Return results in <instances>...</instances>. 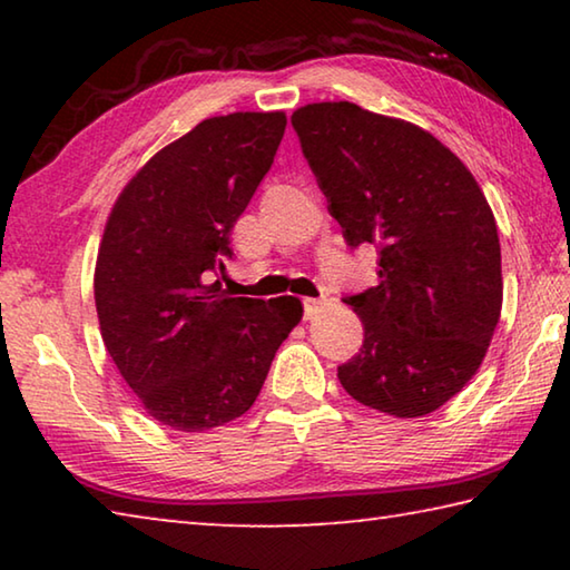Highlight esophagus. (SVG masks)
<instances>
[{
    "label": "esophagus",
    "instance_id": "1",
    "mask_svg": "<svg viewBox=\"0 0 570 570\" xmlns=\"http://www.w3.org/2000/svg\"><path fill=\"white\" fill-rule=\"evenodd\" d=\"M324 308V298H304V316L306 320H314Z\"/></svg>",
    "mask_w": 570,
    "mask_h": 570
}]
</instances>
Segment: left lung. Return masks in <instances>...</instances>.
I'll return each mask as SVG.
<instances>
[{"label": "left lung", "mask_w": 570, "mask_h": 570, "mask_svg": "<svg viewBox=\"0 0 570 570\" xmlns=\"http://www.w3.org/2000/svg\"><path fill=\"white\" fill-rule=\"evenodd\" d=\"M292 125L346 244L380 248V284L344 298L364 344L336 377L394 417L435 412L480 370L500 320L493 210L420 125L344 100L304 105Z\"/></svg>", "instance_id": "left-lung-1"}]
</instances>
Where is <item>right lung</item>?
<instances>
[{"instance_id":"obj_1","label":"right lung","mask_w":570,"mask_h":570,"mask_svg":"<svg viewBox=\"0 0 570 570\" xmlns=\"http://www.w3.org/2000/svg\"><path fill=\"white\" fill-rule=\"evenodd\" d=\"M286 115L230 112L158 150L115 200L95 264L105 350L153 420L204 432L244 414L302 322L296 296H226L230 230L272 168Z\"/></svg>"}]
</instances>
